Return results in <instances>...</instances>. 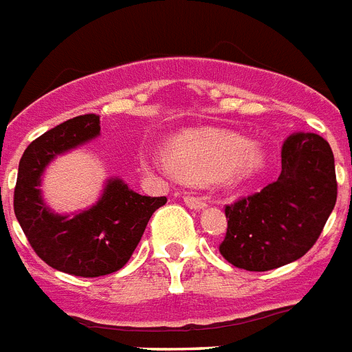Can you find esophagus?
<instances>
[{"instance_id":"34e87169","label":"esophagus","mask_w":352,"mask_h":352,"mask_svg":"<svg viewBox=\"0 0 352 352\" xmlns=\"http://www.w3.org/2000/svg\"><path fill=\"white\" fill-rule=\"evenodd\" d=\"M184 201H185V205H189L190 209H196V210L207 207V201H205V198H201V196H194V194H185Z\"/></svg>"}]
</instances>
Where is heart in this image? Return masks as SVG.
<instances>
[{"mask_svg":"<svg viewBox=\"0 0 352 352\" xmlns=\"http://www.w3.org/2000/svg\"><path fill=\"white\" fill-rule=\"evenodd\" d=\"M148 162L165 174L190 182L220 178L243 179L263 165V153L240 134L216 129H201L179 134L173 148H156Z\"/></svg>","mask_w":352,"mask_h":352,"instance_id":"heart-1","label":"heart"}]
</instances>
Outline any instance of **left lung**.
I'll return each mask as SVG.
<instances>
[{"instance_id": "1", "label": "left lung", "mask_w": 352, "mask_h": 352, "mask_svg": "<svg viewBox=\"0 0 352 352\" xmlns=\"http://www.w3.org/2000/svg\"><path fill=\"white\" fill-rule=\"evenodd\" d=\"M338 196L334 156L318 134H292L282 173L260 192L225 205L220 254L238 269L271 271L302 258L322 234Z\"/></svg>"}]
</instances>
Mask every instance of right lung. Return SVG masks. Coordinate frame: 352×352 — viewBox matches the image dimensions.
I'll use <instances>...</instances> for the list:
<instances>
[{
	"label": "right lung",
	"mask_w": 352,
	"mask_h": 352,
	"mask_svg": "<svg viewBox=\"0 0 352 352\" xmlns=\"http://www.w3.org/2000/svg\"><path fill=\"white\" fill-rule=\"evenodd\" d=\"M100 134V116L83 114L60 123L25 148L14 189V212L34 252L61 272L81 278L120 271L142 240L154 210L167 204L134 192L122 179H109L94 207L80 214L50 212L39 194L43 168L58 154Z\"/></svg>",
	"instance_id": "add662e5"
}]
</instances>
